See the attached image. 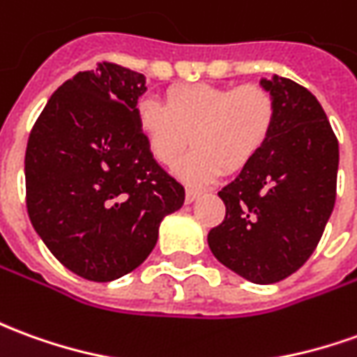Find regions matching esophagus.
I'll return each mask as SVG.
<instances>
[{
  "label": "esophagus",
  "mask_w": 357,
  "mask_h": 357,
  "mask_svg": "<svg viewBox=\"0 0 357 357\" xmlns=\"http://www.w3.org/2000/svg\"><path fill=\"white\" fill-rule=\"evenodd\" d=\"M199 191H195V189H187L185 191V203L187 204H191V203H195L197 199H199Z\"/></svg>",
  "instance_id": "34e87169"
}]
</instances>
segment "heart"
Masks as SVG:
<instances>
[{
  "label": "heart",
  "instance_id": "obj_1",
  "mask_svg": "<svg viewBox=\"0 0 357 357\" xmlns=\"http://www.w3.org/2000/svg\"><path fill=\"white\" fill-rule=\"evenodd\" d=\"M137 119L153 158L172 166L191 141L193 153L174 174L187 185H208L222 172H239L263 151L274 127V100L257 84L224 89L187 84L168 92V104L143 98Z\"/></svg>",
  "mask_w": 357,
  "mask_h": 357
}]
</instances>
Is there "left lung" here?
Wrapping results in <instances>:
<instances>
[{
  "mask_svg": "<svg viewBox=\"0 0 357 357\" xmlns=\"http://www.w3.org/2000/svg\"><path fill=\"white\" fill-rule=\"evenodd\" d=\"M274 127L263 151L218 191L226 216L208 231L222 265L253 284L296 273L317 248L335 208L338 141L325 109L291 79L263 77Z\"/></svg>",
  "mask_w": 357,
  "mask_h": 357,
  "instance_id": "obj_1",
  "label": "left lung"
}]
</instances>
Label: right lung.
<instances>
[{"instance_id":"1","label":"right lung","mask_w":357,"mask_h":357,"mask_svg":"<svg viewBox=\"0 0 357 357\" xmlns=\"http://www.w3.org/2000/svg\"><path fill=\"white\" fill-rule=\"evenodd\" d=\"M146 77L116 63L73 75L50 96L24 154L26 208L52 255L92 282L143 263L185 189L146 146L137 102Z\"/></svg>"}]
</instances>
